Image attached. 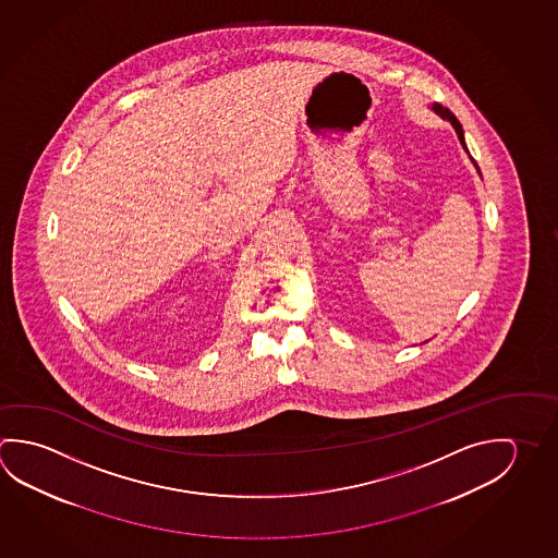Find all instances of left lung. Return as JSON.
<instances>
[{"mask_svg":"<svg viewBox=\"0 0 558 558\" xmlns=\"http://www.w3.org/2000/svg\"><path fill=\"white\" fill-rule=\"evenodd\" d=\"M433 109H435V111L439 113L440 118L449 119L450 125L454 128V131H457V135H459L460 143H462V147L466 148V145H464V135H462V125H460L459 119L454 118V116L450 113L449 109L442 108L440 104H435V106H433ZM472 162H474V158H472ZM474 165H476V162H474Z\"/></svg>","mask_w":558,"mask_h":558,"instance_id":"left-lung-1","label":"left lung"}]
</instances>
